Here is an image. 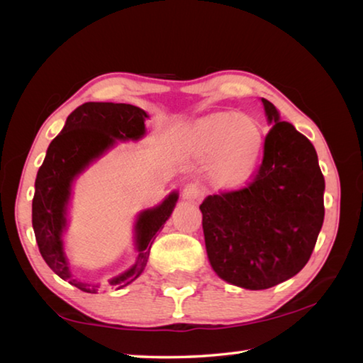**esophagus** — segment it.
I'll use <instances>...</instances> for the list:
<instances>
[{"instance_id":"34e87169","label":"esophagus","mask_w":363,"mask_h":363,"mask_svg":"<svg viewBox=\"0 0 363 363\" xmlns=\"http://www.w3.org/2000/svg\"><path fill=\"white\" fill-rule=\"evenodd\" d=\"M201 196V189L196 186V184H186L182 189V199L184 200H189V201H195L199 200Z\"/></svg>"}]
</instances>
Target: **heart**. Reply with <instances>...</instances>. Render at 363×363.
<instances>
[{
  "instance_id": "heart-1",
  "label": "heart",
  "mask_w": 363,
  "mask_h": 363,
  "mask_svg": "<svg viewBox=\"0 0 363 363\" xmlns=\"http://www.w3.org/2000/svg\"><path fill=\"white\" fill-rule=\"evenodd\" d=\"M184 144L195 157L211 160V177L219 189L233 190L253 176L264 136L261 123L253 116L218 112L195 121Z\"/></svg>"
}]
</instances>
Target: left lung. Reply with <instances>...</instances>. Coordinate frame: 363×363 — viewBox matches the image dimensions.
I'll use <instances>...</instances> for the list:
<instances>
[{
  "mask_svg": "<svg viewBox=\"0 0 363 363\" xmlns=\"http://www.w3.org/2000/svg\"><path fill=\"white\" fill-rule=\"evenodd\" d=\"M262 104L274 125L253 179L208 195L200 205L211 267L248 290H266L296 275L314 251L325 216V179L314 145L279 120L272 102Z\"/></svg>",
  "mask_w": 363,
  "mask_h": 363,
  "instance_id": "left-lung-1",
  "label": "left lung"
}]
</instances>
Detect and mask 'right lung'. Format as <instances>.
I'll use <instances>...</instances> for the list:
<instances>
[{
    "label": "right lung",
    "instance_id": "right-lung-1",
    "mask_svg": "<svg viewBox=\"0 0 363 363\" xmlns=\"http://www.w3.org/2000/svg\"><path fill=\"white\" fill-rule=\"evenodd\" d=\"M147 113L131 104L86 102L67 116L62 133L48 147L45 162L35 181L32 224L43 259L60 279L86 293H96L99 286L88 285L72 277L62 248L65 208L73 177L101 157L115 139L128 140L144 136ZM177 194L173 192L162 205L140 214L136 224V264L108 285L120 290L136 280L147 264L155 233L173 213Z\"/></svg>",
    "mask_w": 363,
    "mask_h": 363
}]
</instances>
